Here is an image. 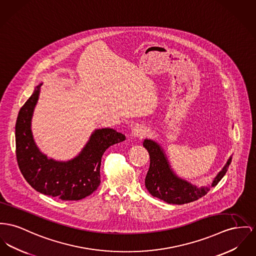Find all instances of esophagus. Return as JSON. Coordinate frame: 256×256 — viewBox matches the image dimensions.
<instances>
[{"label":"esophagus","instance_id":"34e87169","mask_svg":"<svg viewBox=\"0 0 256 256\" xmlns=\"http://www.w3.org/2000/svg\"><path fill=\"white\" fill-rule=\"evenodd\" d=\"M146 134H148L146 128L144 126H142V125L136 126L132 131V136L134 138H142L146 136Z\"/></svg>","mask_w":256,"mask_h":256}]
</instances>
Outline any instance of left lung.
I'll return each mask as SVG.
<instances>
[{"label":"left lung","instance_id":"1","mask_svg":"<svg viewBox=\"0 0 256 256\" xmlns=\"http://www.w3.org/2000/svg\"><path fill=\"white\" fill-rule=\"evenodd\" d=\"M142 144L150 157V169L144 180L146 188L154 197L168 204H188L204 196L210 188H214L220 182L232 161V156H230L210 186L199 188L176 174L170 168L164 150L157 142L146 138Z\"/></svg>","mask_w":256,"mask_h":256}]
</instances>
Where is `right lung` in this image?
Instances as JSON below:
<instances>
[{
  "mask_svg": "<svg viewBox=\"0 0 256 256\" xmlns=\"http://www.w3.org/2000/svg\"><path fill=\"white\" fill-rule=\"evenodd\" d=\"M42 82L23 104L16 124V158L21 174L38 192L63 201H78L92 194L100 186L104 152L126 136L112 128L96 129L82 152L68 161H57L42 154L34 142L31 129L34 106Z\"/></svg>",
  "mask_w": 256,
  "mask_h": 256,
  "instance_id": "add662e5",
  "label": "right lung"
}]
</instances>
